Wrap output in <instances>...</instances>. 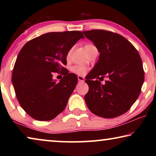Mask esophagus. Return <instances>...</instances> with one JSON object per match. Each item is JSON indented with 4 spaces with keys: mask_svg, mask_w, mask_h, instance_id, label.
I'll use <instances>...</instances> for the list:
<instances>
[{
    "mask_svg": "<svg viewBox=\"0 0 156 156\" xmlns=\"http://www.w3.org/2000/svg\"><path fill=\"white\" fill-rule=\"evenodd\" d=\"M78 80L79 82H84V78L83 76H78Z\"/></svg>",
    "mask_w": 156,
    "mask_h": 156,
    "instance_id": "obj_1",
    "label": "esophagus"
}]
</instances>
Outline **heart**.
Wrapping results in <instances>:
<instances>
[{
    "label": "heart",
    "mask_w": 156,
    "mask_h": 156,
    "mask_svg": "<svg viewBox=\"0 0 156 156\" xmlns=\"http://www.w3.org/2000/svg\"><path fill=\"white\" fill-rule=\"evenodd\" d=\"M84 48H85L86 51L87 52V54H89V51H90L91 49L96 48V47L93 45V44H87V45H85V47H84ZM72 51V49H70L69 51L68 52L67 57L70 56ZM71 70H72V72L76 73V74L83 75L87 72V68L85 67H84V66H83V65H74V66H73L72 68H71Z\"/></svg>",
    "instance_id": "1"
}]
</instances>
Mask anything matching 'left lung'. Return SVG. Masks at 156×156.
<instances>
[{
	"mask_svg": "<svg viewBox=\"0 0 156 156\" xmlns=\"http://www.w3.org/2000/svg\"><path fill=\"white\" fill-rule=\"evenodd\" d=\"M83 32L100 53L98 60L86 77L87 106L95 115L105 118L122 115L136 101L144 83L139 53L120 34L102 30ZM104 77L106 80L102 84ZM94 78L102 80L94 81Z\"/></svg>",
	"mask_w": 156,
	"mask_h": 156,
	"instance_id": "left-lung-1",
	"label": "left lung"
}]
</instances>
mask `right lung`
Instances as JSON below:
<instances>
[{
  "label": "right lung",
  "mask_w": 156,
  "mask_h": 156,
  "mask_svg": "<svg viewBox=\"0 0 156 156\" xmlns=\"http://www.w3.org/2000/svg\"><path fill=\"white\" fill-rule=\"evenodd\" d=\"M80 38L81 31H68L43 34L28 41L19 52L13 69L12 82L17 100L34 119H54L67 106L78 78L69 73L67 56ZM62 71L58 83L52 73Z\"/></svg>",
  "instance_id": "add662e5"
}]
</instances>
